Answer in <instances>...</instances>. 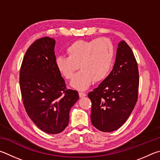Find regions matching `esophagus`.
Listing matches in <instances>:
<instances>
[{
	"mask_svg": "<svg viewBox=\"0 0 160 160\" xmlns=\"http://www.w3.org/2000/svg\"><path fill=\"white\" fill-rule=\"evenodd\" d=\"M78 95H79V97L80 98L85 97L86 96V94L85 93H83V92H79V93H78Z\"/></svg>",
	"mask_w": 160,
	"mask_h": 160,
	"instance_id": "esophagus-1",
	"label": "esophagus"
}]
</instances>
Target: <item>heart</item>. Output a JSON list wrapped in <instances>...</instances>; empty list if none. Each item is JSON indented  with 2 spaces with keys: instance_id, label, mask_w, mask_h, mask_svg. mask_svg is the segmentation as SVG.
<instances>
[{
  "instance_id": "b5f03b06",
  "label": "heart",
  "mask_w": 160,
  "mask_h": 160,
  "mask_svg": "<svg viewBox=\"0 0 160 160\" xmlns=\"http://www.w3.org/2000/svg\"><path fill=\"white\" fill-rule=\"evenodd\" d=\"M68 57L56 58L58 72L67 80L72 79L71 86L78 90H85L94 81L100 82L108 77L112 67L114 50L113 44L107 38H97L89 41L78 40L67 47Z\"/></svg>"
}]
</instances>
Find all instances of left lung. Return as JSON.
<instances>
[{
  "label": "left lung",
  "instance_id": "1",
  "mask_svg": "<svg viewBox=\"0 0 160 160\" xmlns=\"http://www.w3.org/2000/svg\"><path fill=\"white\" fill-rule=\"evenodd\" d=\"M138 86L136 58L129 46L122 41L110 74L88 94L92 104V124L102 132H111L121 127L135 107Z\"/></svg>",
  "mask_w": 160,
  "mask_h": 160
}]
</instances>
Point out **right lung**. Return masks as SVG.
I'll list each match as a JSON object with an SVG mask.
<instances>
[{"label": "right lung", "instance_id": "add662e5", "mask_svg": "<svg viewBox=\"0 0 160 160\" xmlns=\"http://www.w3.org/2000/svg\"><path fill=\"white\" fill-rule=\"evenodd\" d=\"M54 38L43 37L31 45L19 73L22 101L28 116L41 131L56 134L69 124V111L78 99L67 89L56 67Z\"/></svg>", "mask_w": 160, "mask_h": 160}]
</instances>
